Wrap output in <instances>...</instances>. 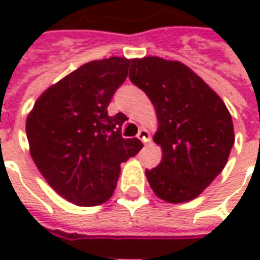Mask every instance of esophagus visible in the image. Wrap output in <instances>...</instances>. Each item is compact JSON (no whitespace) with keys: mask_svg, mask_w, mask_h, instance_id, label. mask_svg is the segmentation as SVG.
I'll return each mask as SVG.
<instances>
[{"mask_svg":"<svg viewBox=\"0 0 260 260\" xmlns=\"http://www.w3.org/2000/svg\"><path fill=\"white\" fill-rule=\"evenodd\" d=\"M137 137H139V140H142L143 143H147V142L150 140V133H149L146 128H140V130H139V135H137Z\"/></svg>","mask_w":260,"mask_h":260,"instance_id":"1","label":"esophagus"}]
</instances>
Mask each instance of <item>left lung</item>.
Instances as JSON below:
<instances>
[{
  "mask_svg": "<svg viewBox=\"0 0 260 260\" xmlns=\"http://www.w3.org/2000/svg\"><path fill=\"white\" fill-rule=\"evenodd\" d=\"M130 81L155 107L153 142L160 164L147 171L150 188L171 204L197 198L223 171L235 143L233 120L223 100L191 68L159 56L133 59Z\"/></svg>",
  "mask_w": 260,
  "mask_h": 260,
  "instance_id": "1",
  "label": "left lung"
}]
</instances>
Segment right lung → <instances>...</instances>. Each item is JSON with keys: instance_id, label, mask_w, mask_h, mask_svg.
<instances>
[{"instance_id": "add662e5", "label": "right lung", "mask_w": 260, "mask_h": 260, "mask_svg": "<svg viewBox=\"0 0 260 260\" xmlns=\"http://www.w3.org/2000/svg\"><path fill=\"white\" fill-rule=\"evenodd\" d=\"M130 59L113 56L88 62L50 85L25 120L33 162L46 182L72 204L92 207L114 194L120 164L143 147L123 139L125 115H108Z\"/></svg>"}]
</instances>
